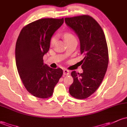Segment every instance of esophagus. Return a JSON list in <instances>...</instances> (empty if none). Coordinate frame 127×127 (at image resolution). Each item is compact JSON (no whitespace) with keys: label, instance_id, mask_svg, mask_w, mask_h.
I'll return each mask as SVG.
<instances>
[{"label":"esophagus","instance_id":"esophagus-1","mask_svg":"<svg viewBox=\"0 0 127 127\" xmlns=\"http://www.w3.org/2000/svg\"><path fill=\"white\" fill-rule=\"evenodd\" d=\"M64 74L65 76H67V75L69 74V71L67 70V69H64Z\"/></svg>","mask_w":127,"mask_h":127}]
</instances>
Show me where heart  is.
Segmentation results:
<instances>
[{
  "instance_id": "heart-1",
  "label": "heart",
  "mask_w": 127,
  "mask_h": 127,
  "mask_svg": "<svg viewBox=\"0 0 127 127\" xmlns=\"http://www.w3.org/2000/svg\"><path fill=\"white\" fill-rule=\"evenodd\" d=\"M64 38H65V40H66V42L68 41L69 40H71V39H76V37H75V36L73 34H71V32H65V33L64 34ZM56 40V36H53L52 37H51V40H50V45H53L55 43Z\"/></svg>"
}]
</instances>
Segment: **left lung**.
Returning <instances> with one entry per match:
<instances>
[{"mask_svg":"<svg viewBox=\"0 0 127 127\" xmlns=\"http://www.w3.org/2000/svg\"><path fill=\"white\" fill-rule=\"evenodd\" d=\"M66 24L77 34L84 59L82 73L71 72L73 83L69 94L76 99L88 97L97 90L103 79L108 64V51L104 32L95 19L88 15L66 17Z\"/></svg>","mask_w":127,"mask_h":127,"instance_id":"obj_1","label":"left lung"}]
</instances>
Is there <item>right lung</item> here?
<instances>
[{"label":"right lung","instance_id":"add662e5","mask_svg":"<svg viewBox=\"0 0 127 127\" xmlns=\"http://www.w3.org/2000/svg\"><path fill=\"white\" fill-rule=\"evenodd\" d=\"M64 23V18H45L25 26L16 44L17 71L27 90L36 97L45 99L53 95L54 87L63 74L43 63V57L50 46L53 34Z\"/></svg>","mask_w":127,"mask_h":127}]
</instances>
